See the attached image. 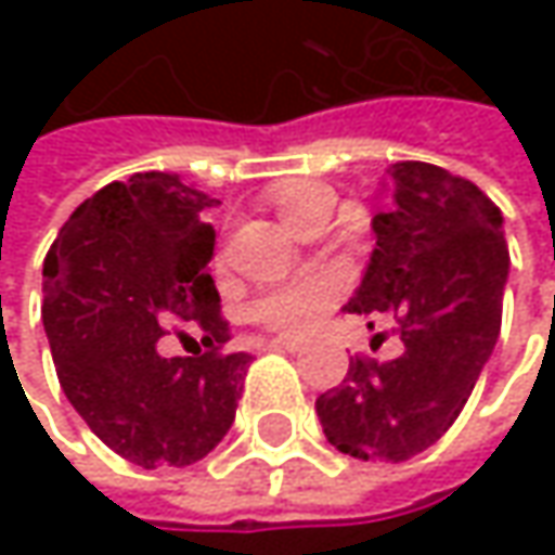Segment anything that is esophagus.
Returning a JSON list of instances; mask_svg holds the SVG:
<instances>
[{
  "instance_id": "1",
  "label": "esophagus",
  "mask_w": 555,
  "mask_h": 555,
  "mask_svg": "<svg viewBox=\"0 0 555 555\" xmlns=\"http://www.w3.org/2000/svg\"><path fill=\"white\" fill-rule=\"evenodd\" d=\"M268 349H281V352H302V349H306V339H299V336H274V339H268Z\"/></svg>"
}]
</instances>
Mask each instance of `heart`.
Here are the masks:
<instances>
[{
    "instance_id": "b5f03b06",
    "label": "heart",
    "mask_w": 555,
    "mask_h": 555,
    "mask_svg": "<svg viewBox=\"0 0 555 555\" xmlns=\"http://www.w3.org/2000/svg\"><path fill=\"white\" fill-rule=\"evenodd\" d=\"M321 194L331 197V191L321 182H289L274 194V203L284 212V219H289L299 206H306ZM343 284L346 281L339 271H318L284 287L268 289L266 296L253 302V321H259L262 327L274 333L306 331L333 309V302L343 293Z\"/></svg>"
}]
</instances>
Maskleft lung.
<instances>
[{"label":"left lung","instance_id":"left-lung-1","mask_svg":"<svg viewBox=\"0 0 555 555\" xmlns=\"http://www.w3.org/2000/svg\"><path fill=\"white\" fill-rule=\"evenodd\" d=\"M389 206L346 311L392 318L404 352L352 358L314 411L336 451L401 463L451 429L501 336L509 253L503 216L479 188L433 163L389 169ZM373 339L383 343V333Z\"/></svg>","mask_w":555,"mask_h":555}]
</instances>
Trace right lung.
<instances>
[{
  "label": "right lung",
  "instance_id": "obj_1",
  "mask_svg": "<svg viewBox=\"0 0 555 555\" xmlns=\"http://www.w3.org/2000/svg\"><path fill=\"white\" fill-rule=\"evenodd\" d=\"M219 201L169 172L104 184L57 231L42 266V324L61 389L119 457L157 469L203 460L234 423L253 354L231 339L209 274ZM206 353L166 359V332Z\"/></svg>",
  "mask_w": 555,
  "mask_h": 555
}]
</instances>
